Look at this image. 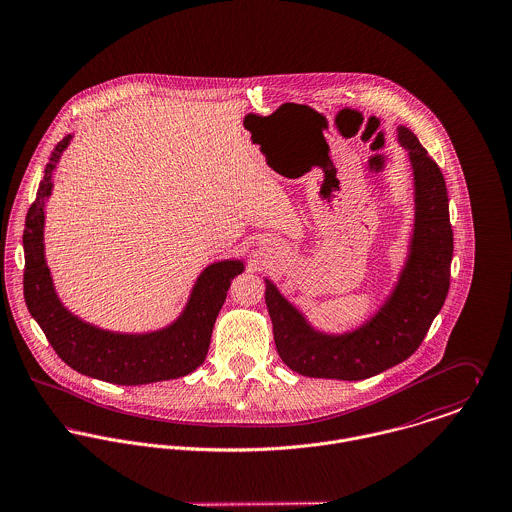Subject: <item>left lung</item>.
Wrapping results in <instances>:
<instances>
[{
  "label": "left lung",
  "mask_w": 512,
  "mask_h": 512,
  "mask_svg": "<svg viewBox=\"0 0 512 512\" xmlns=\"http://www.w3.org/2000/svg\"><path fill=\"white\" fill-rule=\"evenodd\" d=\"M414 171V235L406 267L385 306L359 330L343 336L314 332L304 316L267 281V308L277 351L304 377L361 381L408 359L426 338L450 290L454 231L446 180L418 137L398 127Z\"/></svg>",
  "instance_id": "1"
}]
</instances>
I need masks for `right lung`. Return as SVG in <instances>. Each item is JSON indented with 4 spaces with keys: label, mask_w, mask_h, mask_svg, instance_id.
I'll use <instances>...</instances> for the list:
<instances>
[{
    "label": "right lung",
    "mask_w": 512,
    "mask_h": 512,
    "mask_svg": "<svg viewBox=\"0 0 512 512\" xmlns=\"http://www.w3.org/2000/svg\"><path fill=\"white\" fill-rule=\"evenodd\" d=\"M68 143L70 135L53 149L37 198L25 218L23 294L31 316L58 357L82 375L114 385H147L192 373L208 355L216 318L226 302L231 279L243 271V263L210 265L194 284L182 316L161 332L114 334L72 316L58 300L43 253V206L53 188L51 176L58 157Z\"/></svg>",
    "instance_id": "right-lung-1"
}]
</instances>
